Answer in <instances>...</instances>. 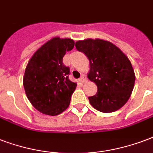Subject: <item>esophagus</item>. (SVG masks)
Here are the masks:
<instances>
[{"label":"esophagus","instance_id":"1","mask_svg":"<svg viewBox=\"0 0 153 153\" xmlns=\"http://www.w3.org/2000/svg\"><path fill=\"white\" fill-rule=\"evenodd\" d=\"M85 80H86V77H85V75H82L81 78H80V79H79V81L80 82H81L82 84V83L84 82Z\"/></svg>","mask_w":153,"mask_h":153}]
</instances>
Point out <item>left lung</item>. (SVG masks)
I'll return each mask as SVG.
<instances>
[{"label": "left lung", "mask_w": 153, "mask_h": 153, "mask_svg": "<svg viewBox=\"0 0 153 153\" xmlns=\"http://www.w3.org/2000/svg\"><path fill=\"white\" fill-rule=\"evenodd\" d=\"M75 47L89 59L87 77L97 85L96 94L88 97L92 107L104 113L122 108L131 96L136 79L128 57L114 44L102 39L78 41Z\"/></svg>", "instance_id": "left-lung-1"}]
</instances>
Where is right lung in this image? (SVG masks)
<instances>
[{"mask_svg":"<svg viewBox=\"0 0 153 153\" xmlns=\"http://www.w3.org/2000/svg\"><path fill=\"white\" fill-rule=\"evenodd\" d=\"M70 38L51 39L36 51L25 68L23 85L31 104L40 112L57 115L68 108L77 83L69 79L62 58L74 48Z\"/></svg>","mask_w":153,"mask_h":153,"instance_id":"1","label":"right lung"}]
</instances>
